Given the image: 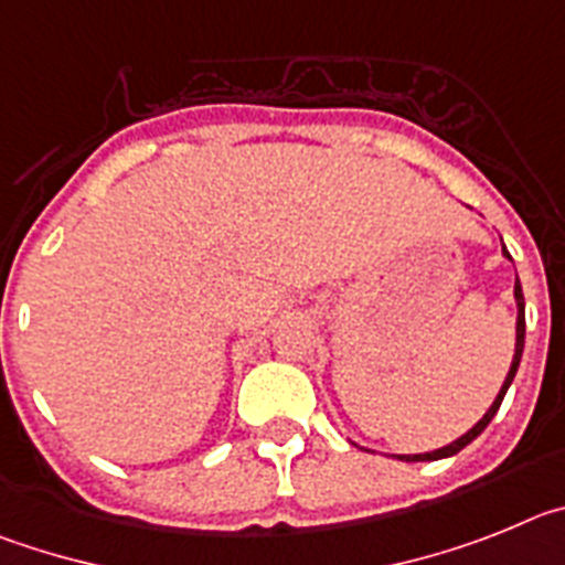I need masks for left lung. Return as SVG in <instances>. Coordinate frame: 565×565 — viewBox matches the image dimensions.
<instances>
[{"label": "left lung", "instance_id": "left-lung-1", "mask_svg": "<svg viewBox=\"0 0 565 565\" xmlns=\"http://www.w3.org/2000/svg\"><path fill=\"white\" fill-rule=\"evenodd\" d=\"M504 258H510V262H512V256H510V250H507V247H504ZM515 307H518V320H515V354H512V363H510V371H507L504 385H501V391H498V396H495V399H492L490 408H487V414L481 416V419L476 422V425H472L470 430H467V434H461L459 439L450 441V445L436 447V450H428V454H391V456H394V459H399V461H436V459H447V456H456V454H459L461 447L470 445V441L476 439V436H479L481 430L487 428V425H490L492 416L498 414V408H501V403H504L507 388H510L512 380H515L518 365H521V354H523V334H526V312H523V307H526V303H523V289H521V281H518V276H515ZM358 447H360V445H358ZM360 450H369V447H360ZM369 454H371V450H369Z\"/></svg>", "mask_w": 565, "mask_h": 565}]
</instances>
